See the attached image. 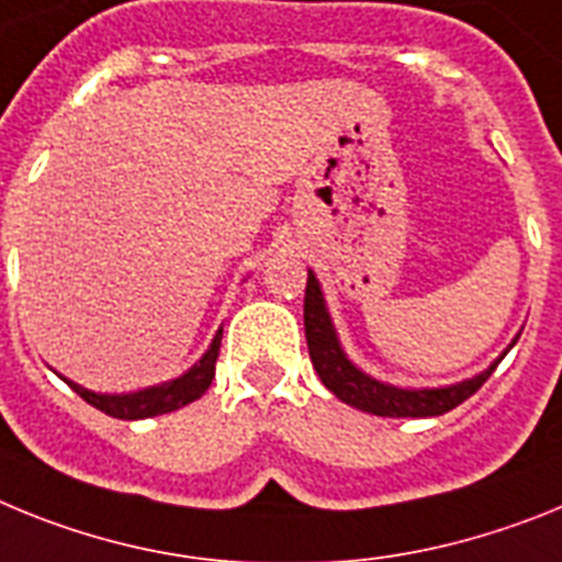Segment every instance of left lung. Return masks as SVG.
I'll return each instance as SVG.
<instances>
[{
    "label": "left lung",
    "instance_id": "left-lung-1",
    "mask_svg": "<svg viewBox=\"0 0 562 562\" xmlns=\"http://www.w3.org/2000/svg\"><path fill=\"white\" fill-rule=\"evenodd\" d=\"M305 339H308V353L311 362H314V370L319 373L322 384H325L336 398H341V402L350 404V407L356 409L373 413V416L427 418L443 416V413H450V409L458 407L461 402H467V398L490 379L492 370H495L497 362L506 356V350L517 341V336L497 362H492L484 373L472 375V379H463V382L458 384H447V387H393V384L379 382V379L368 375L364 370H359L350 362L348 356H345V350H341L339 345V336H336L334 322H330L328 308H325V296H322L319 280L314 277V271H308V285H305Z\"/></svg>",
    "mask_w": 562,
    "mask_h": 562
}]
</instances>
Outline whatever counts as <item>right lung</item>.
I'll return each mask as SVG.
<instances>
[{"instance_id":"add662e5","label":"right lung","mask_w":562,"mask_h":562,"mask_svg":"<svg viewBox=\"0 0 562 562\" xmlns=\"http://www.w3.org/2000/svg\"><path fill=\"white\" fill-rule=\"evenodd\" d=\"M221 339H223V328L214 334L212 345L203 356H200V362L194 368H189L187 373L172 379V382H164L158 387H146L138 390V393H121V396H110V393H92V390L81 387V384L70 382L72 390H76L78 396L85 398L87 404H92L95 409L106 413L112 418H124V422H135V418H153V416H164V413H172V409L187 407L189 402L200 398L209 390L214 379V362H217V353H221Z\"/></svg>"}]
</instances>
